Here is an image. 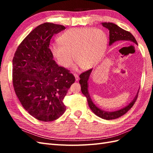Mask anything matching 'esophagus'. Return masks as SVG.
<instances>
[{"mask_svg": "<svg viewBox=\"0 0 153 153\" xmlns=\"http://www.w3.org/2000/svg\"><path fill=\"white\" fill-rule=\"evenodd\" d=\"M74 77H75V78H76V81H78L79 80V76H78V75L77 74H74Z\"/></svg>", "mask_w": 153, "mask_h": 153, "instance_id": "1", "label": "esophagus"}]
</instances>
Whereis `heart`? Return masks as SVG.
Here are the masks:
<instances>
[{
    "mask_svg": "<svg viewBox=\"0 0 153 153\" xmlns=\"http://www.w3.org/2000/svg\"><path fill=\"white\" fill-rule=\"evenodd\" d=\"M58 41V43L50 45L49 51L58 65L69 68L74 56L82 69L89 70L102 58L108 45V37L100 29L71 28L62 33Z\"/></svg>",
    "mask_w": 153,
    "mask_h": 153,
    "instance_id": "b5f03b06",
    "label": "heart"
}]
</instances>
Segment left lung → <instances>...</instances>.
<instances>
[{
    "instance_id": "8db88e82",
    "label": "left lung",
    "mask_w": 153,
    "mask_h": 153,
    "mask_svg": "<svg viewBox=\"0 0 153 153\" xmlns=\"http://www.w3.org/2000/svg\"><path fill=\"white\" fill-rule=\"evenodd\" d=\"M103 27H106L109 30V45H112L113 43H116V42H119V41H129V42H132L136 45H137V42L136 41L135 37H134L131 33L127 31L124 30H123L121 27H120L118 25H117L115 24H113V23L110 22H104L101 24ZM92 72V69H91L88 71H86L85 72L82 73L79 76V83L81 85V90H82V92L87 97V102H88V105L91 110H92L93 112L95 114V115L97 116L100 117L102 119L105 120H114L116 118H120L122 116L128 111V110L130 109L131 107L134 106V103L135 102L137 98V93L136 94L135 97L134 99H133L132 101L126 106L123 108L116 110V111H105V110H101L99 108L98 106H97L93 100L91 98L90 94L89 93V84L88 82L89 79L90 75Z\"/></svg>"
}]
</instances>
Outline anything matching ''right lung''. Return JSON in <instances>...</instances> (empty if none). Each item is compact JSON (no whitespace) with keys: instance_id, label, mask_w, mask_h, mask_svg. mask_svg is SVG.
Segmentation results:
<instances>
[{"instance_id":"obj_1","label":"right lung","mask_w":153,"mask_h":153,"mask_svg":"<svg viewBox=\"0 0 153 153\" xmlns=\"http://www.w3.org/2000/svg\"><path fill=\"white\" fill-rule=\"evenodd\" d=\"M64 25L45 23L35 27L16 50L12 60L13 85L23 107L43 122L58 119L66 107L63 99L75 77L53 60L51 38Z\"/></svg>"}]
</instances>
